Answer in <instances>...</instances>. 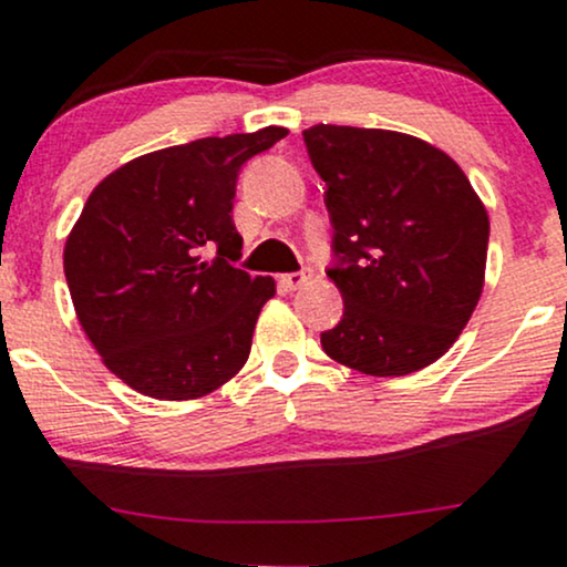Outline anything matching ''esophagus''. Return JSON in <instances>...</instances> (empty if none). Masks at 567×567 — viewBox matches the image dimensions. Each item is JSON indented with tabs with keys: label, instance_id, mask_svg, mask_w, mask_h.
I'll list each match as a JSON object with an SVG mask.
<instances>
[{
	"label": "esophagus",
	"instance_id": "34e87169",
	"mask_svg": "<svg viewBox=\"0 0 567 567\" xmlns=\"http://www.w3.org/2000/svg\"><path fill=\"white\" fill-rule=\"evenodd\" d=\"M309 279H312V274L309 271H293V274H282V277H279V282H282V288L298 290V288H303Z\"/></svg>",
	"mask_w": 567,
	"mask_h": 567
}]
</instances>
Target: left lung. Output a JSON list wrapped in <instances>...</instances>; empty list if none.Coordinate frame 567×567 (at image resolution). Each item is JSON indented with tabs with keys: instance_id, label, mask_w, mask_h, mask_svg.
Instances as JSON below:
<instances>
[{
	"instance_id": "obj_1",
	"label": "left lung",
	"mask_w": 567,
	"mask_h": 567,
	"mask_svg": "<svg viewBox=\"0 0 567 567\" xmlns=\"http://www.w3.org/2000/svg\"><path fill=\"white\" fill-rule=\"evenodd\" d=\"M326 183L344 317L320 333L336 363L406 377L435 363L484 288L489 217L468 177L431 142L384 128L303 132Z\"/></svg>"
}]
</instances>
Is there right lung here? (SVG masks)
<instances>
[{
    "mask_svg": "<svg viewBox=\"0 0 567 567\" xmlns=\"http://www.w3.org/2000/svg\"><path fill=\"white\" fill-rule=\"evenodd\" d=\"M288 128L207 136L128 161L91 190L66 236L64 274L80 326L136 393L190 401L250 358L260 309L277 293L231 260L236 177ZM218 247L207 261L203 250Z\"/></svg>",
    "mask_w": 567,
    "mask_h": 567,
    "instance_id": "1",
    "label": "right lung"
}]
</instances>
